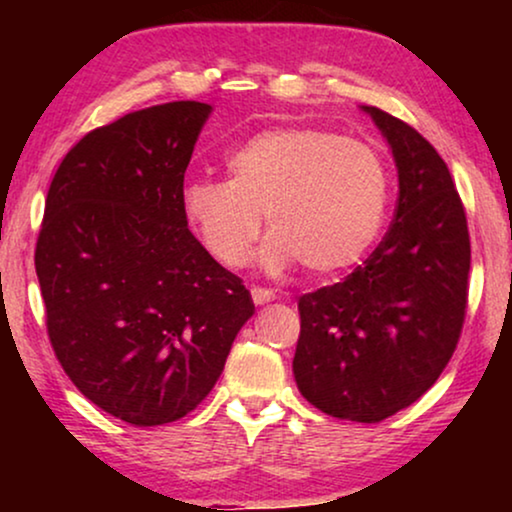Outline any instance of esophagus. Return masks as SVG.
<instances>
[{
  "label": "esophagus",
  "instance_id": "esophagus-1",
  "mask_svg": "<svg viewBox=\"0 0 512 512\" xmlns=\"http://www.w3.org/2000/svg\"><path fill=\"white\" fill-rule=\"evenodd\" d=\"M251 298H254L256 305H265L270 303V300H275V291L263 289V286H254V289H251Z\"/></svg>",
  "mask_w": 512,
  "mask_h": 512
}]
</instances>
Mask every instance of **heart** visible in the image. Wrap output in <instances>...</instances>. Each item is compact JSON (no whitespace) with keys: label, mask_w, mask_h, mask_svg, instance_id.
Instances as JSON below:
<instances>
[{"label":"heart","mask_w":512,"mask_h":512,"mask_svg":"<svg viewBox=\"0 0 512 512\" xmlns=\"http://www.w3.org/2000/svg\"><path fill=\"white\" fill-rule=\"evenodd\" d=\"M228 181L191 179L181 214L202 249L223 268L247 263L261 235V263L298 261L314 275L359 263L380 233L389 205V167L380 151L319 128L256 132L226 156Z\"/></svg>","instance_id":"obj_1"}]
</instances>
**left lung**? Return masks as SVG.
I'll return each instance as SVG.
<instances>
[{"label":"left lung","mask_w":512,"mask_h":512,"mask_svg":"<svg viewBox=\"0 0 512 512\" xmlns=\"http://www.w3.org/2000/svg\"><path fill=\"white\" fill-rule=\"evenodd\" d=\"M398 170L394 223L345 282L298 300L293 375L326 415L375 424L433 387L466 317L471 240L452 174L415 128L363 107Z\"/></svg>","instance_id":"left-lung-1"}]
</instances>
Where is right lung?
Wrapping results in <instances>:
<instances>
[{"label":"right lung","instance_id":"1","mask_svg":"<svg viewBox=\"0 0 512 512\" xmlns=\"http://www.w3.org/2000/svg\"><path fill=\"white\" fill-rule=\"evenodd\" d=\"M209 114L191 100L125 114L72 146L48 188L34 251L48 338L76 389L132 426L198 408L254 314L181 214Z\"/></svg>","mask_w":512,"mask_h":512}]
</instances>
